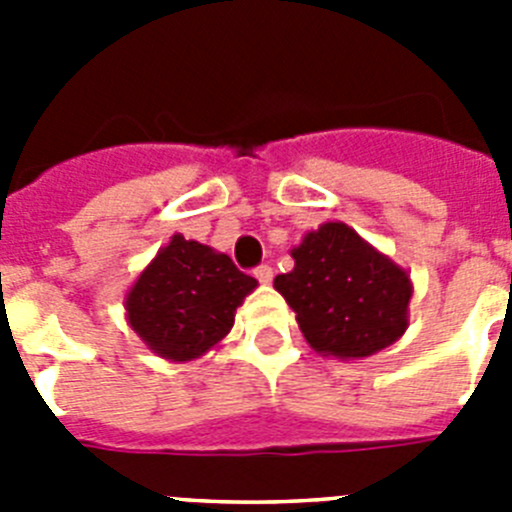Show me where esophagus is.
Instances as JSON below:
<instances>
[{
    "mask_svg": "<svg viewBox=\"0 0 512 512\" xmlns=\"http://www.w3.org/2000/svg\"><path fill=\"white\" fill-rule=\"evenodd\" d=\"M253 277L259 279L261 284H269L271 279H274V269H271L269 264H261V266H256V269H253Z\"/></svg>",
    "mask_w": 512,
    "mask_h": 512,
    "instance_id": "1",
    "label": "esophagus"
}]
</instances>
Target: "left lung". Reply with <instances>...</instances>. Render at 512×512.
Returning <instances> with one entry per match:
<instances>
[{"mask_svg":"<svg viewBox=\"0 0 512 512\" xmlns=\"http://www.w3.org/2000/svg\"><path fill=\"white\" fill-rule=\"evenodd\" d=\"M295 269L274 289L295 310L302 336L318 354L372 356L408 330L413 297L408 271L343 223H323L292 248Z\"/></svg>","mask_w":512,"mask_h":512,"instance_id":"8db88e82","label":"left lung"}]
</instances>
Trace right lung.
<instances>
[{"instance_id": "right-lung-1", "label": "right lung", "mask_w": 512, "mask_h": 512, "mask_svg": "<svg viewBox=\"0 0 512 512\" xmlns=\"http://www.w3.org/2000/svg\"><path fill=\"white\" fill-rule=\"evenodd\" d=\"M256 284L230 256L176 233L130 287L128 323L153 354L200 359L228 336L235 310Z\"/></svg>"}]
</instances>
